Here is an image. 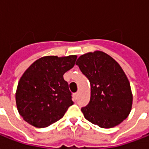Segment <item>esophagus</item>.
<instances>
[{
	"instance_id": "esophagus-1",
	"label": "esophagus",
	"mask_w": 149,
	"mask_h": 149,
	"mask_svg": "<svg viewBox=\"0 0 149 149\" xmlns=\"http://www.w3.org/2000/svg\"><path fill=\"white\" fill-rule=\"evenodd\" d=\"M77 97H78V92H76V93L73 94V99H74V100H77Z\"/></svg>"
}]
</instances>
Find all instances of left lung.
I'll use <instances>...</instances> for the list:
<instances>
[{"label":"left lung","instance_id":"obj_1","mask_svg":"<svg viewBox=\"0 0 149 149\" xmlns=\"http://www.w3.org/2000/svg\"><path fill=\"white\" fill-rule=\"evenodd\" d=\"M76 65L91 84L90 102L81 108L84 118L105 129L119 125L129 116L133 104L130 84L122 67L100 50L81 55Z\"/></svg>","mask_w":149,"mask_h":149}]
</instances>
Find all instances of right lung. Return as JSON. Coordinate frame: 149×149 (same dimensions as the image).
<instances>
[{
  "instance_id": "obj_1",
  "label": "right lung",
  "mask_w": 149,
  "mask_h": 149,
  "mask_svg": "<svg viewBox=\"0 0 149 149\" xmlns=\"http://www.w3.org/2000/svg\"><path fill=\"white\" fill-rule=\"evenodd\" d=\"M77 58L45 56L24 72L16 88V102L25 122L44 128L65 115L73 102L63 75L74 66Z\"/></svg>"
}]
</instances>
